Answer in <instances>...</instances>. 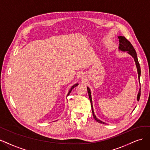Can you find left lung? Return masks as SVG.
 <instances>
[{
    "mask_svg": "<svg viewBox=\"0 0 150 150\" xmlns=\"http://www.w3.org/2000/svg\"><path fill=\"white\" fill-rule=\"evenodd\" d=\"M118 38H119V42H120L119 49L120 50L123 51V52H128V54L129 55H131L133 57V59L134 60V62H135V63H136L137 71H138V78L139 79L140 75H141V69H140V66H139V62H138V57H137L136 51H135L134 47H133L132 43H130L125 37L119 36ZM87 90H88V96H89V98H90V100L91 107V110H92V113H93V118H95V120L97 122L100 123L105 124V123L101 122V120H98L97 118L96 117V116L95 115L94 112H93V105H92V100H91V92H90V88L88 87H87ZM140 95H141V88H139V92H138V96H137V100L138 101H139V100Z\"/></svg>",
    "mask_w": 150,
    "mask_h": 150,
    "instance_id": "obj_1",
    "label": "left lung"
}]
</instances>
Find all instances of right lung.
<instances>
[{
    "instance_id": "right-lung-1",
    "label": "right lung",
    "mask_w": 150,
    "mask_h": 150,
    "mask_svg": "<svg viewBox=\"0 0 150 150\" xmlns=\"http://www.w3.org/2000/svg\"><path fill=\"white\" fill-rule=\"evenodd\" d=\"M79 85V83H76V84H75L74 86H71V88H70V91H69V95L70 93V92H71V91L72 90V89L74 88L75 87H76V86L77 85Z\"/></svg>"
}]
</instances>
